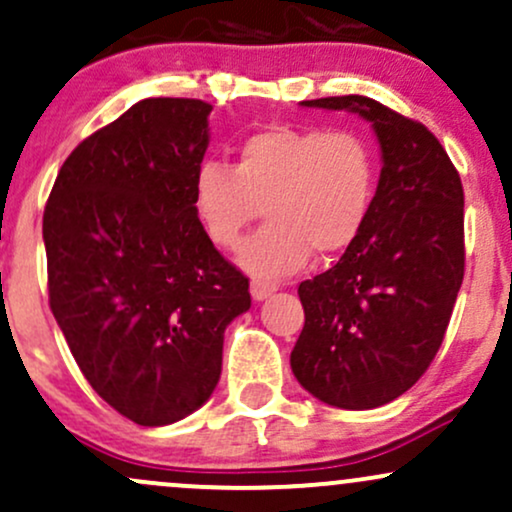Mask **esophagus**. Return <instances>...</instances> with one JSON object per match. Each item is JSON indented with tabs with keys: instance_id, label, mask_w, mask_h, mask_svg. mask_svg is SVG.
Masks as SVG:
<instances>
[{
	"instance_id": "obj_1",
	"label": "esophagus",
	"mask_w": 512,
	"mask_h": 512,
	"mask_svg": "<svg viewBox=\"0 0 512 512\" xmlns=\"http://www.w3.org/2000/svg\"><path fill=\"white\" fill-rule=\"evenodd\" d=\"M276 291V284L274 281H264V279H252L250 281V293L255 301H264V298H269L272 293Z\"/></svg>"
}]
</instances>
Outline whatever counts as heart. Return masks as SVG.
Here are the masks:
<instances>
[{
	"label": "heart",
	"mask_w": 512,
	"mask_h": 512,
	"mask_svg": "<svg viewBox=\"0 0 512 512\" xmlns=\"http://www.w3.org/2000/svg\"><path fill=\"white\" fill-rule=\"evenodd\" d=\"M375 180L373 146L354 129L272 125L238 144L233 166L199 163L192 204L207 236L228 250L264 209L269 223L240 262L276 279L298 272L310 250L327 257L349 248L373 207Z\"/></svg>",
	"instance_id": "b5f03b06"
}]
</instances>
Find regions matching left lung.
<instances>
[{
  "label": "left lung",
  "mask_w": 512,
  "mask_h": 512,
  "mask_svg": "<svg viewBox=\"0 0 512 512\" xmlns=\"http://www.w3.org/2000/svg\"><path fill=\"white\" fill-rule=\"evenodd\" d=\"M301 105L370 122L383 168L354 243L332 269L298 286L305 325L291 370L330 407H383L426 373L448 330L464 276L462 182L421 122L373 98Z\"/></svg>",
  "instance_id": "8db88e82"
}]
</instances>
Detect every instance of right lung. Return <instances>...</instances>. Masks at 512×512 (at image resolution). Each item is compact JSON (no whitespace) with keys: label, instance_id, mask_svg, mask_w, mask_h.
<instances>
[{"label":"right lung","instance_id":"1","mask_svg":"<svg viewBox=\"0 0 512 512\" xmlns=\"http://www.w3.org/2000/svg\"><path fill=\"white\" fill-rule=\"evenodd\" d=\"M211 105L144 98L84 139L43 214L50 308L84 378L139 426L185 419L221 378L248 276L192 204Z\"/></svg>","mask_w":512,"mask_h":512}]
</instances>
